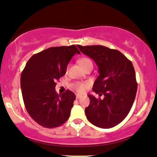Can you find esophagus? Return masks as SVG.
Wrapping results in <instances>:
<instances>
[{
	"mask_svg": "<svg viewBox=\"0 0 157 157\" xmlns=\"http://www.w3.org/2000/svg\"><path fill=\"white\" fill-rule=\"evenodd\" d=\"M82 98V95H80V94H76V98L77 99H79V98Z\"/></svg>",
	"mask_w": 157,
	"mask_h": 157,
	"instance_id": "esophagus-1",
	"label": "esophagus"
}]
</instances>
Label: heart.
Listing matches in <instances>:
<instances>
[{"label":"heart","mask_w":157,"mask_h":157,"mask_svg":"<svg viewBox=\"0 0 157 157\" xmlns=\"http://www.w3.org/2000/svg\"><path fill=\"white\" fill-rule=\"evenodd\" d=\"M79 63L80 64V65L84 68V69L89 65H92V60L90 58H88V57H82V58L79 59ZM72 87H73L74 89L77 90L78 92H80V93H82V92L85 91V90L87 89V84H85V83L77 82V83H75L74 85H72Z\"/></svg>","instance_id":"1"}]
</instances>
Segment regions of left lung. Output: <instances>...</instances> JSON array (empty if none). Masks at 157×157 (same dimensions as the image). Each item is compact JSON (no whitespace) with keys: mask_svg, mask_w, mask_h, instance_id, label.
<instances>
[{"mask_svg":"<svg viewBox=\"0 0 157 157\" xmlns=\"http://www.w3.org/2000/svg\"><path fill=\"white\" fill-rule=\"evenodd\" d=\"M78 47L98 65L99 76L92 90L105 96L101 100L88 95L90 102L85 109L86 117L96 127H115L127 116L135 100L137 83L133 65L119 50L102 45Z\"/></svg>","mask_w":157,"mask_h":157,"instance_id":"1","label":"left lung"}]
</instances>
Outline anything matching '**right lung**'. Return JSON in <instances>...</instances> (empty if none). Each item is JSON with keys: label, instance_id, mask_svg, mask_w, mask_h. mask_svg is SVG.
I'll list each match as a JSON object with an SVG mask.
<instances>
[{"label": "right lung", "instance_id": "right-lung-1", "mask_svg": "<svg viewBox=\"0 0 157 157\" xmlns=\"http://www.w3.org/2000/svg\"><path fill=\"white\" fill-rule=\"evenodd\" d=\"M76 53L75 45L52 47L33 56L21 73V87L26 110L33 120L45 128H55L69 118L74 92L58 94L56 80L66 73L68 63Z\"/></svg>", "mask_w": 157, "mask_h": 157}]
</instances>
